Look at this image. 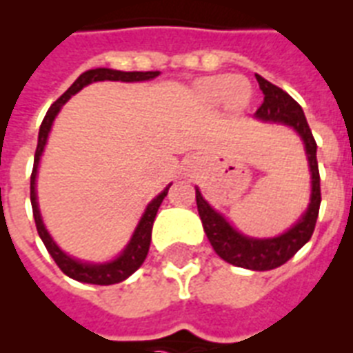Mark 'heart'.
Listing matches in <instances>:
<instances>
[{
	"mask_svg": "<svg viewBox=\"0 0 353 353\" xmlns=\"http://www.w3.org/2000/svg\"><path fill=\"white\" fill-rule=\"evenodd\" d=\"M199 97L209 104H220L227 102V106L232 110H240L249 102L251 90L245 80L234 79L229 74H220V77H209L201 80L198 84Z\"/></svg>",
	"mask_w": 353,
	"mask_h": 353,
	"instance_id": "obj_1",
	"label": "heart"
}]
</instances>
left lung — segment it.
Returning <instances> with one entry per match:
<instances>
[{"label": "left lung", "mask_w": 353, "mask_h": 353, "mask_svg": "<svg viewBox=\"0 0 353 353\" xmlns=\"http://www.w3.org/2000/svg\"><path fill=\"white\" fill-rule=\"evenodd\" d=\"M256 80L263 93V102L254 113V117L265 122H280V124L291 126L304 141L310 172H312V198H310L307 210L284 234L258 240V238L240 234L236 229H232L229 221L205 201L198 188H196V203H198V212L203 223L205 234L218 256L236 268L269 271L288 262L312 238L315 223H317L319 207H321V176H319L317 163V143L313 139V133L307 126V121L299 102L291 99L284 90H280L279 85L262 79L260 74H256Z\"/></svg>", "instance_id": "1"}]
</instances>
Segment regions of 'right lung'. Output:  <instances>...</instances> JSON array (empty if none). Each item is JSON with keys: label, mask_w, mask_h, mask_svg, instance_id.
I'll use <instances>...</instances> for the list:
<instances>
[{"label": "right lung", "mask_w": 353, "mask_h": 353, "mask_svg": "<svg viewBox=\"0 0 353 353\" xmlns=\"http://www.w3.org/2000/svg\"><path fill=\"white\" fill-rule=\"evenodd\" d=\"M159 74V71H115V69H90L74 80L73 85L69 88L65 93H63L60 99H58L47 112L46 119L41 122L40 133H38V146H36L34 154V166H32V174H30V205H32V214H34L36 229H38V234H40L43 245L47 247V251L52 256V260L57 262V265L62 269L63 273L68 274L69 279L79 280V282H85V284H97V285H110L117 284L126 280L130 274H133L141 265H143L144 258L148 254L150 249V240H152V227H154V220L157 210H159L163 199L168 194V188L170 185L163 190V192L150 201V205L144 210L143 218L139 221L137 229L133 232L132 240L126 245V249L119 254L115 260L106 263H85L80 262V260H74V258L68 256L65 252L60 249V247L54 243V240L51 238V234L47 232L43 221H41L40 209H38V203H36V174H38V165H40V157L43 154V148H46L47 137H49V132H51L52 121L60 112V108L65 104V102L79 93L82 88H85L91 82H101V80H121V82H143V80L155 79Z\"/></svg>", "instance_id": "1"}]
</instances>
